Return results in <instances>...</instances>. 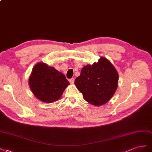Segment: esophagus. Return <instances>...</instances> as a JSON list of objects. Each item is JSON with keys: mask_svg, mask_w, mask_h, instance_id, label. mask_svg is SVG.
<instances>
[{"mask_svg": "<svg viewBox=\"0 0 152 152\" xmlns=\"http://www.w3.org/2000/svg\"><path fill=\"white\" fill-rule=\"evenodd\" d=\"M69 82H70L71 84H74V83H75V78H71L69 80Z\"/></svg>", "mask_w": 152, "mask_h": 152, "instance_id": "obj_1", "label": "esophagus"}]
</instances>
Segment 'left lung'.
<instances>
[{
	"label": "left lung",
	"instance_id": "left-lung-1",
	"mask_svg": "<svg viewBox=\"0 0 152 152\" xmlns=\"http://www.w3.org/2000/svg\"><path fill=\"white\" fill-rule=\"evenodd\" d=\"M118 82V74L113 65L102 57L98 62L82 68L75 84L86 101L94 106H101L114 95Z\"/></svg>",
	"mask_w": 152,
	"mask_h": 152
}]
</instances>
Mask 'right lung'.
Here are the masks:
<instances>
[{
    "instance_id": "right-lung-1",
    "label": "right lung",
    "mask_w": 152,
    "mask_h": 152,
    "mask_svg": "<svg viewBox=\"0 0 152 152\" xmlns=\"http://www.w3.org/2000/svg\"><path fill=\"white\" fill-rule=\"evenodd\" d=\"M34 95L40 101L53 102L61 97L69 82L62 72L40 62L34 67L28 80Z\"/></svg>"
}]
</instances>
